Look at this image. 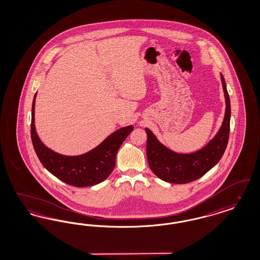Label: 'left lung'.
<instances>
[{"label": "left lung", "instance_id": "1", "mask_svg": "<svg viewBox=\"0 0 260 260\" xmlns=\"http://www.w3.org/2000/svg\"><path fill=\"white\" fill-rule=\"evenodd\" d=\"M220 79L226 105L224 119L216 135L203 148L193 153H176L165 146L157 136L145 127L149 167L161 180L175 184L189 183L208 173L222 158L229 138L231 106L222 74Z\"/></svg>", "mask_w": 260, "mask_h": 260}]
</instances>
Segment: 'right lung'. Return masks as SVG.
Returning a JSON list of instances; mask_svg holds the SVG:
<instances>
[{
	"label": "right lung",
	"instance_id": "add662e5",
	"mask_svg": "<svg viewBox=\"0 0 260 260\" xmlns=\"http://www.w3.org/2000/svg\"><path fill=\"white\" fill-rule=\"evenodd\" d=\"M36 96L37 92L32 103L31 138L38 158L45 169L63 182L75 187L96 185L104 181L113 172L117 152L133 132L134 125L117 129L87 153L77 156L62 155L46 146L38 136L35 125Z\"/></svg>",
	"mask_w": 260,
	"mask_h": 260
}]
</instances>
